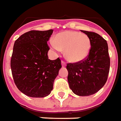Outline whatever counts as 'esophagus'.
<instances>
[{
  "instance_id": "1",
  "label": "esophagus",
  "mask_w": 121,
  "mask_h": 121,
  "mask_svg": "<svg viewBox=\"0 0 121 121\" xmlns=\"http://www.w3.org/2000/svg\"><path fill=\"white\" fill-rule=\"evenodd\" d=\"M61 65H62V66H63V67H65V66H66V62H65V61H63V60H62L61 61Z\"/></svg>"
}]
</instances>
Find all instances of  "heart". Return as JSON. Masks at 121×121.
<instances>
[{
    "label": "heart",
    "instance_id": "1",
    "mask_svg": "<svg viewBox=\"0 0 121 121\" xmlns=\"http://www.w3.org/2000/svg\"><path fill=\"white\" fill-rule=\"evenodd\" d=\"M51 47L56 51L65 50L66 59L72 63H77L87 58L91 49V42L86 34L66 31L56 35Z\"/></svg>",
    "mask_w": 121,
    "mask_h": 121
}]
</instances>
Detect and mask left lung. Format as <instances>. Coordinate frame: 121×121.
<instances>
[{
  "label": "left lung",
  "instance_id": "1",
  "mask_svg": "<svg viewBox=\"0 0 121 121\" xmlns=\"http://www.w3.org/2000/svg\"><path fill=\"white\" fill-rule=\"evenodd\" d=\"M81 31L90 39V51L84 60L67 64L68 82L74 94L79 96H88L95 94L106 83L110 58L106 40L96 33Z\"/></svg>",
  "mask_w": 121,
  "mask_h": 121
}]
</instances>
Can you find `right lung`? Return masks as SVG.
Here are the masks:
<instances>
[{
	"instance_id": "right-lung-1",
	"label": "right lung",
	"mask_w": 121,
	"mask_h": 121,
	"mask_svg": "<svg viewBox=\"0 0 121 121\" xmlns=\"http://www.w3.org/2000/svg\"><path fill=\"white\" fill-rule=\"evenodd\" d=\"M52 31H30L15 41L10 61L12 74L18 90L29 97L49 95L62 67L59 58L51 60L47 55V41Z\"/></svg>"
}]
</instances>
